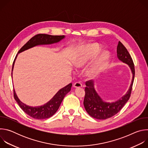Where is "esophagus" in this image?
I'll use <instances>...</instances> for the list:
<instances>
[{
  "label": "esophagus",
  "mask_w": 148,
  "mask_h": 148,
  "mask_svg": "<svg viewBox=\"0 0 148 148\" xmlns=\"http://www.w3.org/2000/svg\"><path fill=\"white\" fill-rule=\"evenodd\" d=\"M73 87H75V88H79V87H82V84L79 82H76L74 84Z\"/></svg>",
  "instance_id": "1"
}]
</instances>
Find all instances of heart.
<instances>
[{"label":"heart","instance_id":"1","mask_svg":"<svg viewBox=\"0 0 148 148\" xmlns=\"http://www.w3.org/2000/svg\"><path fill=\"white\" fill-rule=\"evenodd\" d=\"M101 49L96 45H92L81 50L77 54L73 65L75 67L80 69L83 67L87 63L96 56ZM110 58V53L107 51H102L96 57L92 64L87 69L86 74L88 77L94 78L97 76L107 65Z\"/></svg>","mask_w":148,"mask_h":148}]
</instances>
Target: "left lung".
<instances>
[{
  "label": "left lung",
  "mask_w": 148,
  "mask_h": 148,
  "mask_svg": "<svg viewBox=\"0 0 148 148\" xmlns=\"http://www.w3.org/2000/svg\"><path fill=\"white\" fill-rule=\"evenodd\" d=\"M117 57L118 59L127 64L132 73V79L131 86L127 92L121 98L113 102L103 101L98 95L94 88V82L92 80L86 82L85 97L84 100V107L87 113L92 118L97 119H106L116 114L129 100L135 77V67L133 60L127 49L121 41L117 46Z\"/></svg>",
  "instance_id": "left-lung-1"
}]
</instances>
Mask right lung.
I'll use <instances>...</instances> for the list:
<instances>
[{
	"instance_id": "obj_1",
	"label": "right lung",
	"mask_w": 148,
	"mask_h": 148,
	"mask_svg": "<svg viewBox=\"0 0 148 148\" xmlns=\"http://www.w3.org/2000/svg\"><path fill=\"white\" fill-rule=\"evenodd\" d=\"M64 36H52L46 34H37L33 37L31 39H30L27 43L20 49L17 54L20 53H22L26 50H28L30 48H32L37 46L51 45L58 43V42L61 41L62 39L64 38ZM17 54L16 55L13 61L12 71H13L14 62L17 56ZM71 86L72 84L70 83L64 88L60 89L48 102L44 104L43 105H41V106L30 107L23 103L22 102H21L17 97L14 90H13L14 98L17 102L18 105H19V107L22 108V110L26 114H27L30 116L37 119H47L52 116L57 112L64 97L68 92L70 91Z\"/></svg>"
}]
</instances>
